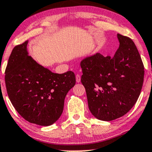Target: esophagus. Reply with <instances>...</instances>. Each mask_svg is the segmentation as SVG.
<instances>
[{"label": "esophagus", "mask_w": 152, "mask_h": 152, "mask_svg": "<svg viewBox=\"0 0 152 152\" xmlns=\"http://www.w3.org/2000/svg\"><path fill=\"white\" fill-rule=\"evenodd\" d=\"M76 82H77V83L80 82V76L79 74H77L76 76Z\"/></svg>", "instance_id": "34e87169"}]
</instances>
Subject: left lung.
<instances>
[{
    "mask_svg": "<svg viewBox=\"0 0 152 152\" xmlns=\"http://www.w3.org/2000/svg\"><path fill=\"white\" fill-rule=\"evenodd\" d=\"M117 38L120 46L113 57L97 53L80 62L89 109L103 121L126 114L136 103L144 80V65L134 42L120 34Z\"/></svg>",
    "mask_w": 152,
    "mask_h": 152,
    "instance_id": "left-lung-1",
    "label": "left lung"
}]
</instances>
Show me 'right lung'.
<instances>
[{"instance_id":"obj_1","label":"right lung","mask_w":152,"mask_h":152,"mask_svg":"<svg viewBox=\"0 0 152 152\" xmlns=\"http://www.w3.org/2000/svg\"><path fill=\"white\" fill-rule=\"evenodd\" d=\"M28 41L13 48L5 69L10 102L28 122L50 126L61 116L64 99L76 83L74 73H53L28 56Z\"/></svg>"}]
</instances>
